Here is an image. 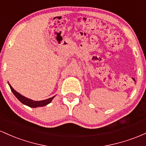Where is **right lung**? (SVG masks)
I'll list each match as a JSON object with an SVG mask.
<instances>
[{"label": "right lung", "instance_id": "1", "mask_svg": "<svg viewBox=\"0 0 146 146\" xmlns=\"http://www.w3.org/2000/svg\"><path fill=\"white\" fill-rule=\"evenodd\" d=\"M9 87H10V89H11V92H13V94L15 95L16 97L17 98V99H19V101L22 103V104L26 105V106H29V107H31V108L41 107V106H46V105L50 104V103L52 101V100L54 98V96H53V97H51V98H50V99L43 100V101H33V100L29 99H27V98L22 96V95H21V94H19V92H17L14 90L10 85H9Z\"/></svg>", "mask_w": 146, "mask_h": 146}]
</instances>
